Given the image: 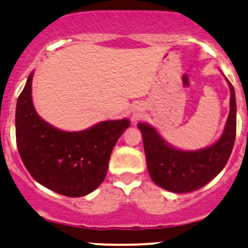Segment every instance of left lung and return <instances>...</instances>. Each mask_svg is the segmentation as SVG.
Returning <instances> with one entry per match:
<instances>
[{
    "label": "left lung",
    "mask_w": 248,
    "mask_h": 248,
    "mask_svg": "<svg viewBox=\"0 0 248 248\" xmlns=\"http://www.w3.org/2000/svg\"><path fill=\"white\" fill-rule=\"evenodd\" d=\"M228 81V80H227ZM231 111L221 139L215 144L195 152L179 150L167 144L156 130L140 123L147 167L153 181L165 190L186 193L198 190L223 170L233 150L236 135V101L232 83Z\"/></svg>",
    "instance_id": "obj_1"
}]
</instances>
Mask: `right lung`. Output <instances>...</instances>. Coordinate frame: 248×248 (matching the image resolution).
Returning <instances> with one entry per match:
<instances>
[{"instance_id": "obj_1", "label": "right lung", "mask_w": 248, "mask_h": 248, "mask_svg": "<svg viewBox=\"0 0 248 248\" xmlns=\"http://www.w3.org/2000/svg\"><path fill=\"white\" fill-rule=\"evenodd\" d=\"M32 76L31 73L16 104L20 157L30 174L45 187L68 197L88 195L105 179L112 150L130 122H101L78 132L56 129L35 112Z\"/></svg>"}]
</instances>
